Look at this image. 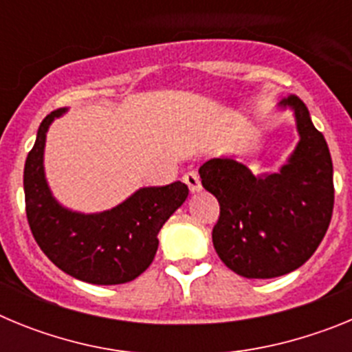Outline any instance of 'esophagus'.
Masks as SVG:
<instances>
[{
	"mask_svg": "<svg viewBox=\"0 0 352 352\" xmlns=\"http://www.w3.org/2000/svg\"><path fill=\"white\" fill-rule=\"evenodd\" d=\"M183 182L190 192L201 190V179H199V174L195 170H188V173L183 174Z\"/></svg>",
	"mask_w": 352,
	"mask_h": 352,
	"instance_id": "34e87169",
	"label": "esophagus"
}]
</instances>
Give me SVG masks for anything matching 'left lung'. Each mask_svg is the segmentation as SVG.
Segmentation results:
<instances>
[{"label": "left lung", "instance_id": "obj_1", "mask_svg": "<svg viewBox=\"0 0 352 352\" xmlns=\"http://www.w3.org/2000/svg\"><path fill=\"white\" fill-rule=\"evenodd\" d=\"M300 142L280 173L256 176L234 158H211L199 174L220 204L211 238L227 268L247 278L294 272L312 257L333 214V164L309 109L291 95Z\"/></svg>", "mask_w": 352, "mask_h": 352}]
</instances>
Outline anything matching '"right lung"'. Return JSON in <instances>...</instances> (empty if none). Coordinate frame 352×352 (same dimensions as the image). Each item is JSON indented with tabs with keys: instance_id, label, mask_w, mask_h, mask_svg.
<instances>
[{
	"instance_id": "right-lung-1",
	"label": "right lung",
	"mask_w": 352,
	"mask_h": 352,
	"mask_svg": "<svg viewBox=\"0 0 352 352\" xmlns=\"http://www.w3.org/2000/svg\"><path fill=\"white\" fill-rule=\"evenodd\" d=\"M43 118L35 146L24 166L26 217L33 238L52 263L74 278L96 285H116L138 278L153 263L158 231L185 203L188 186L174 182L141 188L125 203L104 213L82 214L56 203L43 176V146L52 120Z\"/></svg>"
}]
</instances>
